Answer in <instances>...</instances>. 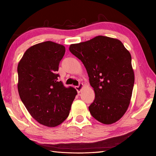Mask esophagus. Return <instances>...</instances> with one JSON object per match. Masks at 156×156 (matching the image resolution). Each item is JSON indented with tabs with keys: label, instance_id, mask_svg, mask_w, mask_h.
<instances>
[{
	"label": "esophagus",
	"instance_id": "1",
	"mask_svg": "<svg viewBox=\"0 0 156 156\" xmlns=\"http://www.w3.org/2000/svg\"><path fill=\"white\" fill-rule=\"evenodd\" d=\"M84 88V84L82 83H80L79 84V85L78 86V87H76V90H77V92H78V93H80V92L82 91V89H83Z\"/></svg>",
	"mask_w": 156,
	"mask_h": 156
}]
</instances>
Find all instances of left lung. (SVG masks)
Instances as JSON below:
<instances>
[{"label": "left lung", "instance_id": "left-lung-1", "mask_svg": "<svg viewBox=\"0 0 156 156\" xmlns=\"http://www.w3.org/2000/svg\"><path fill=\"white\" fill-rule=\"evenodd\" d=\"M69 49L83 63L94 91L91 115L105 125L118 121L127 111L134 85L130 53L120 40L102 35Z\"/></svg>", "mask_w": 156, "mask_h": 156}]
</instances>
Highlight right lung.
I'll return each mask as SVG.
<instances>
[{
    "label": "right lung",
    "mask_w": 156,
    "mask_h": 156,
    "mask_svg": "<svg viewBox=\"0 0 156 156\" xmlns=\"http://www.w3.org/2000/svg\"><path fill=\"white\" fill-rule=\"evenodd\" d=\"M65 51L57 43H39L27 49L18 64L19 97L31 117L46 127H55L67 119L77 94L56 74Z\"/></svg>",
    "instance_id": "obj_1"
}]
</instances>
